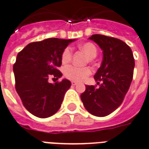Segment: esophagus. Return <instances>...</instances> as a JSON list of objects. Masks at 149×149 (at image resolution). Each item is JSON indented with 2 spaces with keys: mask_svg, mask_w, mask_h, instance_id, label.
<instances>
[{
  "mask_svg": "<svg viewBox=\"0 0 149 149\" xmlns=\"http://www.w3.org/2000/svg\"><path fill=\"white\" fill-rule=\"evenodd\" d=\"M71 83H72V86L77 85V82H75V81H72Z\"/></svg>",
  "mask_w": 149,
  "mask_h": 149,
  "instance_id": "obj_1",
  "label": "esophagus"
}]
</instances>
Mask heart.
Listing matches in <instances>:
<instances>
[{"label":"heart","mask_w":149,"mask_h":149,"mask_svg":"<svg viewBox=\"0 0 149 149\" xmlns=\"http://www.w3.org/2000/svg\"><path fill=\"white\" fill-rule=\"evenodd\" d=\"M79 48L85 53L87 56L90 59L95 58L97 54V49L94 44L91 42H86L79 45ZM72 59V49L70 47H66L61 54V63L63 65H67L71 61ZM91 69L88 67H83L79 68L74 65H69L65 67L63 70L64 76L67 79L75 81V82H80L88 77L91 74Z\"/></svg>","instance_id":"obj_1"}]
</instances>
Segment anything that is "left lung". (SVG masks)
I'll return each mask as SVG.
<instances>
[{
	"label": "left lung",
	"mask_w": 149,
	"mask_h": 149,
	"mask_svg": "<svg viewBox=\"0 0 149 149\" xmlns=\"http://www.w3.org/2000/svg\"><path fill=\"white\" fill-rule=\"evenodd\" d=\"M89 39L102 50V61L94 79L100 85L86 86L80 95L84 107L97 117H105L116 110L130 88L135 66L130 47L123 41L102 35H93Z\"/></svg>",
	"instance_id": "obj_1"
}]
</instances>
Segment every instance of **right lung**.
<instances>
[{
    "label": "right lung",
    "mask_w": 149,
    "mask_h": 149,
    "mask_svg": "<svg viewBox=\"0 0 149 149\" xmlns=\"http://www.w3.org/2000/svg\"><path fill=\"white\" fill-rule=\"evenodd\" d=\"M76 39L51 38L29 43L16 57L13 65L16 90L25 108L33 115L45 118L57 113L71 82L49 83V77L61 78L58 67L61 54Z\"/></svg>",
    "instance_id": "add662e5"
}]
</instances>
